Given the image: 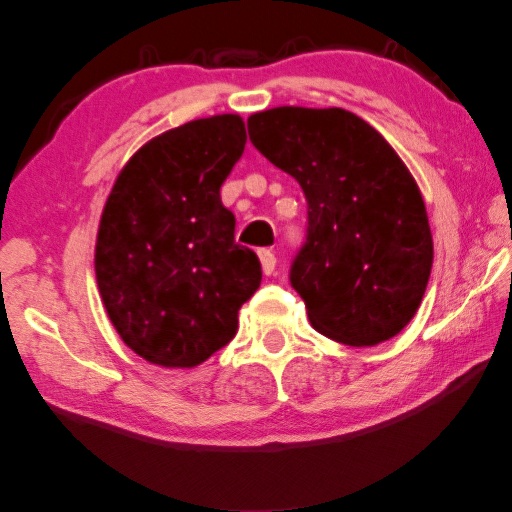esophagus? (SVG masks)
I'll return each mask as SVG.
<instances>
[{
	"label": "esophagus",
	"mask_w": 512,
	"mask_h": 512,
	"mask_svg": "<svg viewBox=\"0 0 512 512\" xmlns=\"http://www.w3.org/2000/svg\"><path fill=\"white\" fill-rule=\"evenodd\" d=\"M258 258H261V265H263V272L270 276L272 272H274V267H276V256H274V251L272 249H261L258 251Z\"/></svg>",
	"instance_id": "1"
}]
</instances>
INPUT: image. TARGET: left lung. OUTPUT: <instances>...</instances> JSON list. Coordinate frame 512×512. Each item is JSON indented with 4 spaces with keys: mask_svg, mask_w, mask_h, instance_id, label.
Here are the masks:
<instances>
[{
    "mask_svg": "<svg viewBox=\"0 0 512 512\" xmlns=\"http://www.w3.org/2000/svg\"><path fill=\"white\" fill-rule=\"evenodd\" d=\"M247 124L258 152L306 195L308 238L290 283L313 329L349 347L395 338L420 308L433 267L413 174L345 108L276 106Z\"/></svg>",
    "mask_w": 512,
    "mask_h": 512,
    "instance_id": "1",
    "label": "left lung"
}]
</instances>
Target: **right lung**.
I'll list each match as a JSON object with an SVG mask.
<instances>
[{
    "label": "right lung",
    "mask_w": 512,
    "mask_h": 512,
    "mask_svg": "<svg viewBox=\"0 0 512 512\" xmlns=\"http://www.w3.org/2000/svg\"><path fill=\"white\" fill-rule=\"evenodd\" d=\"M240 115L201 117L145 142L108 195L95 274L108 320L131 351L161 367H197L238 331L261 286L240 247L222 183L245 152Z\"/></svg>",
    "instance_id": "right-lung-1"
}]
</instances>
